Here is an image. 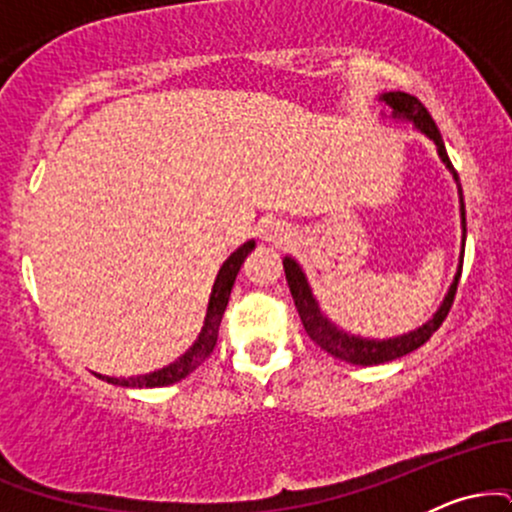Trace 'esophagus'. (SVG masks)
Wrapping results in <instances>:
<instances>
[{
    "mask_svg": "<svg viewBox=\"0 0 512 512\" xmlns=\"http://www.w3.org/2000/svg\"><path fill=\"white\" fill-rule=\"evenodd\" d=\"M260 236L264 243L272 245H281L291 238V226L284 221H264L260 228Z\"/></svg>",
    "mask_w": 512,
    "mask_h": 512,
    "instance_id": "obj_1",
    "label": "esophagus"
}]
</instances>
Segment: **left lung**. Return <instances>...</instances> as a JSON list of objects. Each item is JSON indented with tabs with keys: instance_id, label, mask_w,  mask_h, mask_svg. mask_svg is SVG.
<instances>
[{
	"instance_id": "8db88e82",
	"label": "left lung",
	"mask_w": 512,
	"mask_h": 512,
	"mask_svg": "<svg viewBox=\"0 0 512 512\" xmlns=\"http://www.w3.org/2000/svg\"><path fill=\"white\" fill-rule=\"evenodd\" d=\"M380 101H385L387 105H390L392 117H399V120H411L416 127L421 129V132L426 134V137H431L438 146V156L443 158L445 166H448L450 173L455 175L457 192H460V204H462L460 211H462V248H464V238H467V219H464L462 187H460V178H457L455 168H452V163L448 158V151H445L443 137H440L436 122H433V117L428 115L424 103H421L416 96H409V93L390 91V93H383V96H380ZM284 272H286V281H289L293 303H296V310H298V315H301V322H303L305 332H308V337L313 339L320 349H325L327 354L339 358V361L356 363V366H378V363L395 361V358L407 356V354H411V351L419 349V346H424L428 339L433 337V332L443 325V320L448 317L450 308H452V301H455L457 281H460V274H462V260H460V269H457L455 281H452L448 296H445V301L438 308V313L433 315V320H428L424 327H419V330L402 334V337H395V339H383V342H378V339L354 337V334H346L342 330H337V327H334L332 322L320 313V305H317V301L313 298V291H310L308 279H305L303 269L298 267V262L291 260V257H286Z\"/></svg>"
}]
</instances>
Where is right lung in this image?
<instances>
[{"label":"right lung","mask_w":512,"mask_h":512,"mask_svg":"<svg viewBox=\"0 0 512 512\" xmlns=\"http://www.w3.org/2000/svg\"><path fill=\"white\" fill-rule=\"evenodd\" d=\"M255 250V240H248L245 245L233 252L223 267L219 269L214 281V289H211V298H209V308H207V317H204V327L199 332L197 342L190 346V349L182 354L178 361L170 363V366L154 370V373H146V375H137V378H108V375H98L103 378L105 383H113V385H122V387H163V385H173L178 380L187 378L192 370H197L207 361V356L214 351L216 339H219V327H221V317L223 310H226L228 298H231V289L236 284V276L240 272V264L245 262V257Z\"/></svg>","instance_id":"add662e5"}]
</instances>
